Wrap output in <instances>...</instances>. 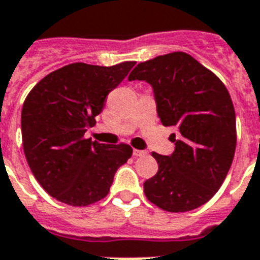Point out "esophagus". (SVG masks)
I'll use <instances>...</instances> for the list:
<instances>
[{
	"instance_id": "34e87169",
	"label": "esophagus",
	"mask_w": 260,
	"mask_h": 260,
	"mask_svg": "<svg viewBox=\"0 0 260 260\" xmlns=\"http://www.w3.org/2000/svg\"><path fill=\"white\" fill-rule=\"evenodd\" d=\"M147 155V151H143V150H134V156H144Z\"/></svg>"
}]
</instances>
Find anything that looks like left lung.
<instances>
[{
  "instance_id": "left-lung-1",
  "label": "left lung",
  "mask_w": 260,
  "mask_h": 260,
  "mask_svg": "<svg viewBox=\"0 0 260 260\" xmlns=\"http://www.w3.org/2000/svg\"><path fill=\"white\" fill-rule=\"evenodd\" d=\"M128 79L150 83L162 124L180 131L172 155L151 154L158 172L144 183V195L169 213L201 207L222 185L235 156L236 113L229 91L183 51L140 62Z\"/></svg>"
}]
</instances>
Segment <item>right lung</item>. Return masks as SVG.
<instances>
[{"instance_id": "obj_1", "label": "right lung", "mask_w": 260, "mask_h": 260, "mask_svg": "<svg viewBox=\"0 0 260 260\" xmlns=\"http://www.w3.org/2000/svg\"><path fill=\"white\" fill-rule=\"evenodd\" d=\"M135 64L73 62L49 73L27 95L21 109L25 158L38 183L61 203L84 207L104 199L116 170L132 155L129 144L98 143L84 134Z\"/></svg>"}]
</instances>
